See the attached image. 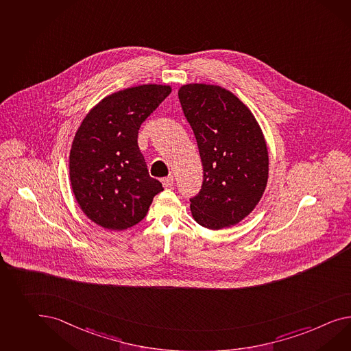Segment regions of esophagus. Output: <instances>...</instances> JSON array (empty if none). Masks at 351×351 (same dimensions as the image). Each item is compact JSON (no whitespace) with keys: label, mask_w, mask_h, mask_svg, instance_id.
Masks as SVG:
<instances>
[{"label":"esophagus","mask_w":351,"mask_h":351,"mask_svg":"<svg viewBox=\"0 0 351 351\" xmlns=\"http://www.w3.org/2000/svg\"><path fill=\"white\" fill-rule=\"evenodd\" d=\"M173 182H174V180H173V177H171V176H169V177H165V178H162V187H164V189H171V186H173Z\"/></svg>","instance_id":"obj_1"}]
</instances>
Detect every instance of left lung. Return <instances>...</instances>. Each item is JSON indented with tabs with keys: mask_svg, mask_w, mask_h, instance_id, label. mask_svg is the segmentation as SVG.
Returning <instances> with one entry per match:
<instances>
[{
	"mask_svg": "<svg viewBox=\"0 0 351 351\" xmlns=\"http://www.w3.org/2000/svg\"><path fill=\"white\" fill-rule=\"evenodd\" d=\"M178 97L204 167L202 189L191 198V214L207 229L230 228L251 214L267 186L265 136L251 109L219 85L186 84Z\"/></svg>",
	"mask_w": 351,
	"mask_h": 351,
	"instance_id": "left-lung-1",
	"label": "left lung"
}]
</instances>
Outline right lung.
<instances>
[{
  "label": "right lung",
  "mask_w": 351,
  "mask_h": 351,
  "mask_svg": "<svg viewBox=\"0 0 351 351\" xmlns=\"http://www.w3.org/2000/svg\"><path fill=\"white\" fill-rule=\"evenodd\" d=\"M171 85L143 84L112 93L89 110L70 150V182L81 211L109 230L140 223L162 192L149 176L137 135L171 94Z\"/></svg>",
  "instance_id": "add662e5"
}]
</instances>
